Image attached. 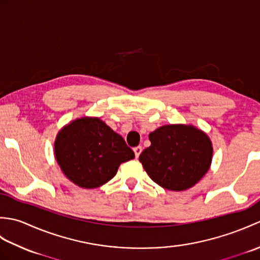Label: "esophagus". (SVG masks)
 Returning <instances> with one entry per match:
<instances>
[{"label":"esophagus","mask_w":260,"mask_h":260,"mask_svg":"<svg viewBox=\"0 0 260 260\" xmlns=\"http://www.w3.org/2000/svg\"><path fill=\"white\" fill-rule=\"evenodd\" d=\"M142 146H136V147H134V153H135V156L136 157H139L140 156V154L142 153Z\"/></svg>","instance_id":"obj_1"}]
</instances>
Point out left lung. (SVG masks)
Wrapping results in <instances>:
<instances>
[{
	"label": "left lung",
	"instance_id": "8db88e82",
	"mask_svg": "<svg viewBox=\"0 0 260 260\" xmlns=\"http://www.w3.org/2000/svg\"><path fill=\"white\" fill-rule=\"evenodd\" d=\"M148 139L151 146L141 153L140 162L148 176L164 189H189L211 165V141L194 126L164 125L152 132Z\"/></svg>",
	"mask_w": 260,
	"mask_h": 260
}]
</instances>
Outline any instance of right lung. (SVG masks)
Returning <instances> with one entry per match:
<instances>
[{"instance_id":"right-lung-1","label":"right lung","mask_w":260,"mask_h":260,"mask_svg":"<svg viewBox=\"0 0 260 260\" xmlns=\"http://www.w3.org/2000/svg\"><path fill=\"white\" fill-rule=\"evenodd\" d=\"M54 156L76 185L95 189L107 183L119 165L135 157L123 137L98 117H81L62 127L54 142Z\"/></svg>"}]
</instances>
